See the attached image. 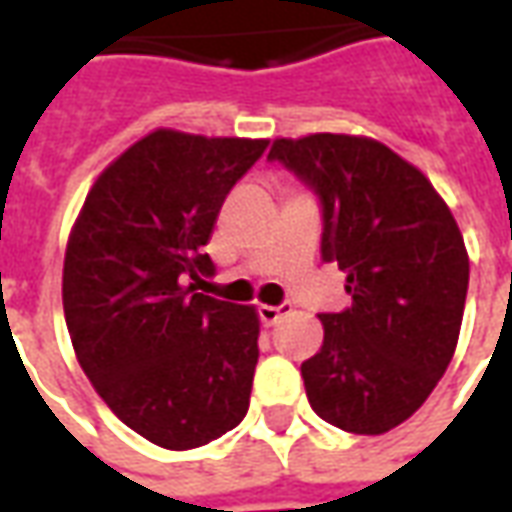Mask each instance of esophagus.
Segmentation results:
<instances>
[{"mask_svg": "<svg viewBox=\"0 0 512 512\" xmlns=\"http://www.w3.org/2000/svg\"><path fill=\"white\" fill-rule=\"evenodd\" d=\"M257 315H260V321L266 323V326H274V323H277L279 318H285V315H290V304H279V307L263 304V307L257 310Z\"/></svg>", "mask_w": 512, "mask_h": 512, "instance_id": "esophagus-1", "label": "esophagus"}]
</instances>
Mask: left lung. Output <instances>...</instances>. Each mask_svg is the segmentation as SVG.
Returning <instances> with one entry per match:
<instances>
[{"instance_id": "left-lung-1", "label": "left lung", "mask_w": 512, "mask_h": 512, "mask_svg": "<svg viewBox=\"0 0 512 512\" xmlns=\"http://www.w3.org/2000/svg\"><path fill=\"white\" fill-rule=\"evenodd\" d=\"M268 158L318 194L321 257L348 274L351 307L323 312L321 351L301 365L312 411L348 433H386L455 354L469 288L461 230L430 180L376 139H277Z\"/></svg>"}]
</instances>
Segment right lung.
<instances>
[{"instance_id":"right-lung-1","label":"right lung","mask_w":512,"mask_h":512,"mask_svg":"<svg viewBox=\"0 0 512 512\" xmlns=\"http://www.w3.org/2000/svg\"><path fill=\"white\" fill-rule=\"evenodd\" d=\"M268 139L158 128L98 175L73 224L62 307L79 365L128 428L167 450L246 417L260 321L197 293L224 197Z\"/></svg>"}]
</instances>
